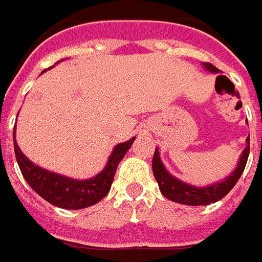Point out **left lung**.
Here are the masks:
<instances>
[{"label":"left lung","instance_id":"8db88e82","mask_svg":"<svg viewBox=\"0 0 262 262\" xmlns=\"http://www.w3.org/2000/svg\"><path fill=\"white\" fill-rule=\"evenodd\" d=\"M204 67L207 70H210L211 73H218L217 68L210 62H205ZM248 154H250V135L247 138V147H245L244 152L239 158L235 171L224 181L210 185V187H203V188L188 185V184L177 180L176 177L169 176L168 171L164 168L161 160H160L158 149H155L154 157H152V172H154L155 180L158 183V187L161 189L162 195L165 198H168L171 201H176V203L185 204V205H208L211 203L220 201L221 198H224L230 192L231 189L234 188V185L237 184L243 171H244L245 165H247Z\"/></svg>","mask_w":262,"mask_h":262}]
</instances>
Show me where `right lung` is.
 <instances>
[{"mask_svg": "<svg viewBox=\"0 0 262 262\" xmlns=\"http://www.w3.org/2000/svg\"><path fill=\"white\" fill-rule=\"evenodd\" d=\"M14 151L19 169L24 176L25 181L30 184L38 195H41L45 201H48L55 207L67 208V210H81L90 205L100 203L107 195L114 181V176L120 161L124 158L129 147L133 145L135 138L129 141L118 144L114 148L113 154L108 160L105 168L97 177L85 181H77L67 177L50 172L44 168L34 165L25 157L15 141V129H14Z\"/></svg>", "mask_w": 262, "mask_h": 262, "instance_id": "add662e5", "label": "right lung"}]
</instances>
